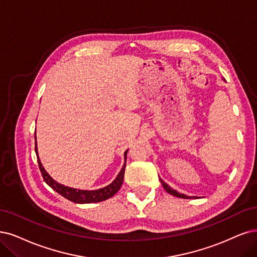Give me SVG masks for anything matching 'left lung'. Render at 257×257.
I'll return each instance as SVG.
<instances>
[{
  "label": "left lung",
  "mask_w": 257,
  "mask_h": 257,
  "mask_svg": "<svg viewBox=\"0 0 257 257\" xmlns=\"http://www.w3.org/2000/svg\"><path fill=\"white\" fill-rule=\"evenodd\" d=\"M160 181H161V183H162V185H163V187L165 188V191L168 193V194H170V195H173V196H176V197H179V198H183V199H196V197L195 196H193V197H189V196H186V195H184V194H181V193H178L177 191H175V189H173L172 187L170 186H168V184H166L162 179H160Z\"/></svg>",
  "instance_id": "1"
}]
</instances>
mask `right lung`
I'll list each match as a JSON object with an SVG mask.
<instances>
[{
	"label": "right lung",
	"instance_id": "1",
	"mask_svg": "<svg viewBox=\"0 0 257 257\" xmlns=\"http://www.w3.org/2000/svg\"><path fill=\"white\" fill-rule=\"evenodd\" d=\"M35 141H36V132H35ZM35 150H36V155L38 159V164H39L40 172L42 174L43 180L45 183L51 186L54 191H56L58 194H60L62 197L66 198L68 200L75 202V203H96L100 201H104L107 199L113 197L115 195L122 184V180H123V175H125V167H126V159H127V151H125L123 154V158H125V163H123L119 174L117 177L114 179V181L107 185L106 187H102L99 189H95V191H83V189H77V188H73L69 186H64L58 182H56L55 180L46 173V170L41 164V161L39 159V156H38V148H37V141L35 144Z\"/></svg>",
	"mask_w": 257,
	"mask_h": 257
}]
</instances>
